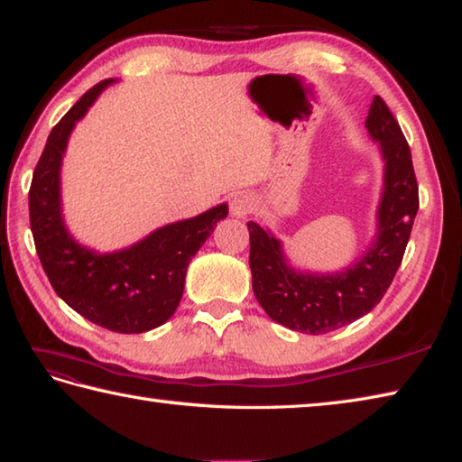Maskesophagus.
Here are the masks:
<instances>
[{
    "label": "esophagus",
    "instance_id": "esophagus-1",
    "mask_svg": "<svg viewBox=\"0 0 462 462\" xmlns=\"http://www.w3.org/2000/svg\"><path fill=\"white\" fill-rule=\"evenodd\" d=\"M252 210H254V200L248 194H236L230 200V212L232 216H236V218H244V216H248Z\"/></svg>",
    "mask_w": 462,
    "mask_h": 462
}]
</instances>
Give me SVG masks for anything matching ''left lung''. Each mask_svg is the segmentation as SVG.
<instances>
[{"label":"left lung","mask_w":462,"mask_h":462,"mask_svg":"<svg viewBox=\"0 0 462 462\" xmlns=\"http://www.w3.org/2000/svg\"><path fill=\"white\" fill-rule=\"evenodd\" d=\"M366 130L381 143L384 188L376 238L360 260L337 274L298 273L288 266L282 244L248 222L250 270L256 300L270 319L304 334H327L368 314L383 300L399 270L419 210V184L411 148L384 99L374 96Z\"/></svg>","instance_id":"left-lung-1"}]
</instances>
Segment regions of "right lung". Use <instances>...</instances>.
<instances>
[{"label":"right lung","mask_w":462,"mask_h":462,"mask_svg":"<svg viewBox=\"0 0 462 462\" xmlns=\"http://www.w3.org/2000/svg\"><path fill=\"white\" fill-rule=\"evenodd\" d=\"M112 81L88 89L53 125L32 178L30 224L42 266L61 300L97 327L140 334L158 328L176 312L189 260L228 216V206L162 226L112 254H99L69 236L60 202L61 156L76 122Z\"/></svg>","instance_id":"right-lung-1"}]
</instances>
